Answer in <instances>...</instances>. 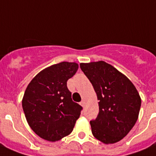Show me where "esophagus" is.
<instances>
[{
	"mask_svg": "<svg viewBox=\"0 0 156 156\" xmlns=\"http://www.w3.org/2000/svg\"><path fill=\"white\" fill-rule=\"evenodd\" d=\"M80 104H81L82 107H84V106H85V101H81V102H80Z\"/></svg>",
	"mask_w": 156,
	"mask_h": 156,
	"instance_id": "obj_1",
	"label": "esophagus"
}]
</instances>
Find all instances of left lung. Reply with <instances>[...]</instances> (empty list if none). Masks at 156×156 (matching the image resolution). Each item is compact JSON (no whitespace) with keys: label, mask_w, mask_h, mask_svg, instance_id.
Segmentation results:
<instances>
[{"label":"left lung","mask_w":156,"mask_h":156,"mask_svg":"<svg viewBox=\"0 0 156 156\" xmlns=\"http://www.w3.org/2000/svg\"><path fill=\"white\" fill-rule=\"evenodd\" d=\"M99 101V114L90 121L93 135L104 144L121 140L138 119L141 100L133 84L104 61L80 63Z\"/></svg>","instance_id":"left-lung-1"}]
</instances>
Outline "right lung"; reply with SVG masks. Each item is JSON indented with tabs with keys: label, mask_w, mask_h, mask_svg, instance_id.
Returning <instances> with one entry per match:
<instances>
[{
	"label": "right lung",
	"mask_w": 156,
	"mask_h": 156,
	"mask_svg": "<svg viewBox=\"0 0 156 156\" xmlns=\"http://www.w3.org/2000/svg\"><path fill=\"white\" fill-rule=\"evenodd\" d=\"M78 69L76 63L54 64L32 79L23 98V109L30 128L40 137L56 141L72 132L82 107L74 102L67 86Z\"/></svg>",
	"instance_id": "1"
}]
</instances>
